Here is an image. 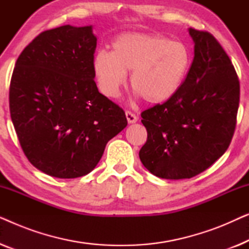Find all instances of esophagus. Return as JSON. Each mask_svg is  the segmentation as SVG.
I'll return each mask as SVG.
<instances>
[{
  "label": "esophagus",
  "mask_w": 249,
  "mask_h": 249,
  "mask_svg": "<svg viewBox=\"0 0 249 249\" xmlns=\"http://www.w3.org/2000/svg\"><path fill=\"white\" fill-rule=\"evenodd\" d=\"M125 118H127L128 124H135V122L138 121V118L136 117V115L130 111L125 112Z\"/></svg>",
  "instance_id": "34e87169"
}]
</instances>
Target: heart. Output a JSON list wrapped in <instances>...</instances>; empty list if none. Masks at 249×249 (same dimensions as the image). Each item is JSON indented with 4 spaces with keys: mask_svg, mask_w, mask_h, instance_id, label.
I'll return each mask as SVG.
<instances>
[{
    "mask_svg": "<svg viewBox=\"0 0 249 249\" xmlns=\"http://www.w3.org/2000/svg\"><path fill=\"white\" fill-rule=\"evenodd\" d=\"M192 66L189 47L156 34L127 33L111 44V52L95 54L91 69L98 90L115 98L127 83L149 104H163L178 94Z\"/></svg>",
    "mask_w": 249,
    "mask_h": 249,
    "instance_id": "obj_1",
    "label": "heart"
}]
</instances>
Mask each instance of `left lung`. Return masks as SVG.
I'll list each match as a JSON object with an SVG mask.
<instances>
[{"label":"left lung","instance_id":"1","mask_svg":"<svg viewBox=\"0 0 249 249\" xmlns=\"http://www.w3.org/2000/svg\"><path fill=\"white\" fill-rule=\"evenodd\" d=\"M194 60L181 89L142 113L147 141L139 159L162 179L193 178L224 154L232 139L239 80L229 56L207 32L189 28Z\"/></svg>","mask_w":249,"mask_h":249}]
</instances>
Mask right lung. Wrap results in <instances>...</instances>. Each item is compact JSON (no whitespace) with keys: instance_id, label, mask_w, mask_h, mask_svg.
Masks as SVG:
<instances>
[{"instance_id":"add662e5","label":"right lung","mask_w":249,"mask_h":249,"mask_svg":"<svg viewBox=\"0 0 249 249\" xmlns=\"http://www.w3.org/2000/svg\"><path fill=\"white\" fill-rule=\"evenodd\" d=\"M93 26L39 34L20 54L10 84V113L29 162L72 179L93 171L107 142L127 127L124 110L102 95L91 62Z\"/></svg>"}]
</instances>
